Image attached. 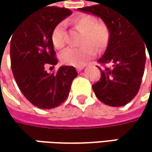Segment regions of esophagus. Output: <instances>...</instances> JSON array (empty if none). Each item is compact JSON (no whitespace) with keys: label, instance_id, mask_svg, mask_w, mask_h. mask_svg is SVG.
<instances>
[{"label":"esophagus","instance_id":"esophagus-1","mask_svg":"<svg viewBox=\"0 0 152 152\" xmlns=\"http://www.w3.org/2000/svg\"><path fill=\"white\" fill-rule=\"evenodd\" d=\"M83 68H84V66H83V65H81V66H77V67H76V69L77 71H81Z\"/></svg>","mask_w":152,"mask_h":152}]
</instances>
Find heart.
<instances>
[{"mask_svg": "<svg viewBox=\"0 0 152 152\" xmlns=\"http://www.w3.org/2000/svg\"><path fill=\"white\" fill-rule=\"evenodd\" d=\"M73 27L82 33L80 47L69 48L61 54V61L69 66L83 65L89 59L96 54V49L102 52L108 46L111 39V31L104 22L89 14L76 15L70 20ZM67 32L65 23H59L52 31L51 40L56 49H61L67 44Z\"/></svg>", "mask_w": 152, "mask_h": 152, "instance_id": "heart-1", "label": "heart"}]
</instances>
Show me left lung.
<instances>
[{
	"label": "left lung",
	"instance_id": "left-lung-1",
	"mask_svg": "<svg viewBox=\"0 0 152 152\" xmlns=\"http://www.w3.org/2000/svg\"><path fill=\"white\" fill-rule=\"evenodd\" d=\"M78 10L99 16L111 31L110 42L98 62L103 65L112 63L113 67L104 69L99 67L101 77L92 84V90L107 106H125L138 93L144 72L146 45L142 31L112 1Z\"/></svg>",
	"mask_w": 152,
	"mask_h": 152
}]
</instances>
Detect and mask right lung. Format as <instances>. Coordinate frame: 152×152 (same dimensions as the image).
I'll list each match as a JSON object with an SVG mask.
<instances>
[{
  "mask_svg": "<svg viewBox=\"0 0 152 152\" xmlns=\"http://www.w3.org/2000/svg\"><path fill=\"white\" fill-rule=\"evenodd\" d=\"M71 14L65 8L39 9L20 22L10 36L11 69L17 86L33 106L41 109L62 104L77 76L72 66H61L52 74L45 70L46 65L54 67L58 62L52 31Z\"/></svg>",
  "mask_w": 152,
  "mask_h": 152,
  "instance_id": "1",
  "label": "right lung"
}]
</instances>
